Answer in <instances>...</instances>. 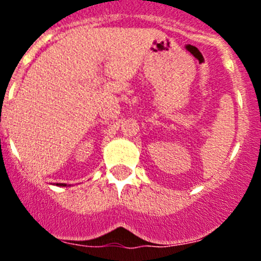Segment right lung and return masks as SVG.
<instances>
[{
    "instance_id": "right-lung-1",
    "label": "right lung",
    "mask_w": 261,
    "mask_h": 261,
    "mask_svg": "<svg viewBox=\"0 0 261 261\" xmlns=\"http://www.w3.org/2000/svg\"><path fill=\"white\" fill-rule=\"evenodd\" d=\"M57 186H65V184H62V183H57Z\"/></svg>"
}]
</instances>
